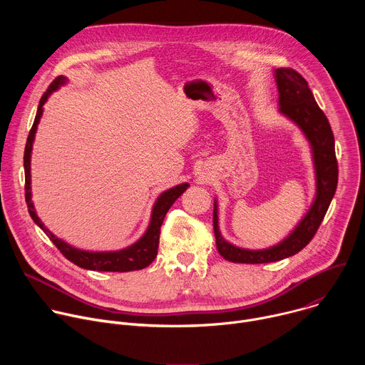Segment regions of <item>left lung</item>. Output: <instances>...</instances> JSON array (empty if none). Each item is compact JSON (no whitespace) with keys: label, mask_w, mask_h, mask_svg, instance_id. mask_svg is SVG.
<instances>
[{"label":"left lung","mask_w":365,"mask_h":365,"mask_svg":"<svg viewBox=\"0 0 365 365\" xmlns=\"http://www.w3.org/2000/svg\"><path fill=\"white\" fill-rule=\"evenodd\" d=\"M280 113L299 125L310 143L317 172V196L309 212L277 245L266 250H245L225 241L218 227V206L214 203V232L218 252L231 263L262 264L287 258L303 250L315 237L338 185L335 140L329 121L317 103L306 79L290 68L276 69Z\"/></svg>","instance_id":"left-lung-1"}]
</instances>
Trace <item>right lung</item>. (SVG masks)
Returning <instances> with one entry per match:
<instances>
[{
	"label": "right lung",
	"instance_id": "add662e5",
	"mask_svg": "<svg viewBox=\"0 0 365 365\" xmlns=\"http://www.w3.org/2000/svg\"><path fill=\"white\" fill-rule=\"evenodd\" d=\"M66 82V78L59 76L53 82L50 83L47 91L43 93L40 102H38V108L37 114L33 123V127L29 133L26 148H24V173H26V202L29 207V214L31 220L46 232V235L50 238V241L53 242L58 250L72 262L73 264L86 269V270H95V272H118V273H125V272H134V270H141L145 269L153 263V259L158 255V248H159V238H160V227L163 224V220L170 210V206L175 203V200L187 189V183L178 185L166 192H163L158 200H155L153 206V212H151V220L148 224V228L145 234L133 245L120 250V251H110V252H92V251H82L78 248H73L72 245L66 244L65 241L56 238L53 234H51L40 221L37 217L34 206L31 202V182H30V155H31V148H33V141H34V134L37 130V124L40 121V117L43 114V106L47 101L48 95L56 91L61 85Z\"/></svg>",
	"mask_w": 365,
	"mask_h": 365
}]
</instances>
